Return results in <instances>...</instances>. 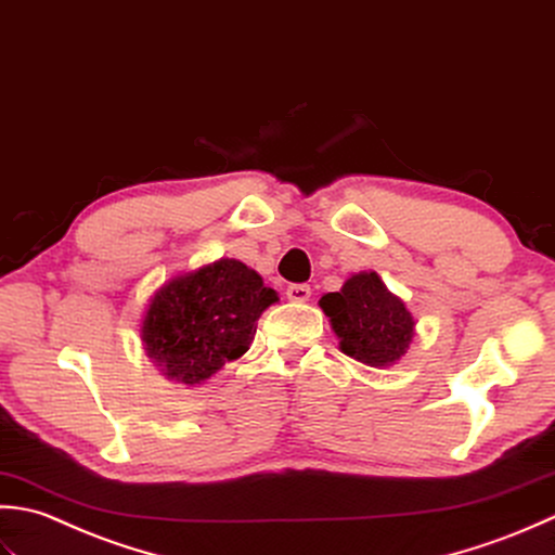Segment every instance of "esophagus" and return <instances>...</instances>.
<instances>
[{
    "label": "esophagus",
    "instance_id": "34e87169",
    "mask_svg": "<svg viewBox=\"0 0 555 555\" xmlns=\"http://www.w3.org/2000/svg\"><path fill=\"white\" fill-rule=\"evenodd\" d=\"M309 297H311V287L309 285H289L287 287V299H292V301H309Z\"/></svg>",
    "mask_w": 555,
    "mask_h": 555
}]
</instances>
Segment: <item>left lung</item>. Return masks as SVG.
Segmentation results:
<instances>
[{"label":"left lung","mask_w":555,"mask_h":555,"mask_svg":"<svg viewBox=\"0 0 555 555\" xmlns=\"http://www.w3.org/2000/svg\"><path fill=\"white\" fill-rule=\"evenodd\" d=\"M319 304L340 337L343 352L369 366L395 364L412 343V313L378 273L352 275L340 292L323 294Z\"/></svg>","instance_id":"obj_1"}]
</instances>
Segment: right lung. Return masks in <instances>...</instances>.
<instances>
[{"instance_id":"add662e5","label":"right lung","mask_w":555,"mask_h":555,"mask_svg":"<svg viewBox=\"0 0 555 555\" xmlns=\"http://www.w3.org/2000/svg\"><path fill=\"white\" fill-rule=\"evenodd\" d=\"M275 301L256 270L220 258L155 292L141 327L145 352L169 380L196 386L246 352Z\"/></svg>"}]
</instances>
